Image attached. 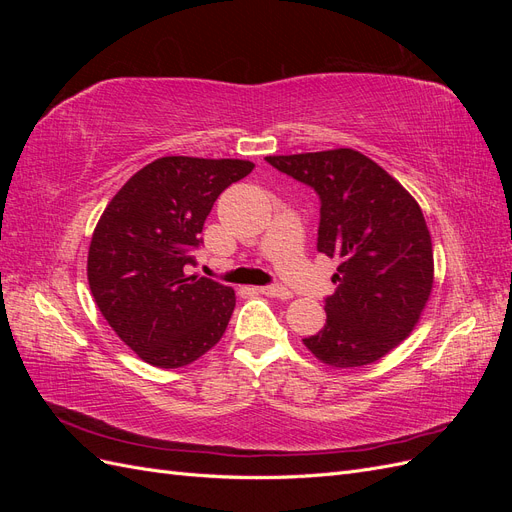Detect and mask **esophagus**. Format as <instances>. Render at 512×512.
Segmentation results:
<instances>
[{
	"label": "esophagus",
	"mask_w": 512,
	"mask_h": 512,
	"mask_svg": "<svg viewBox=\"0 0 512 512\" xmlns=\"http://www.w3.org/2000/svg\"><path fill=\"white\" fill-rule=\"evenodd\" d=\"M258 292L267 294V297H273V299H282V301L292 299V292L284 286H262V288H258Z\"/></svg>",
	"instance_id": "1"
}]
</instances>
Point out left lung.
Here are the masks:
<instances>
[{"label": "left lung", "mask_w": 512, "mask_h": 512, "mask_svg": "<svg viewBox=\"0 0 512 512\" xmlns=\"http://www.w3.org/2000/svg\"><path fill=\"white\" fill-rule=\"evenodd\" d=\"M320 196L318 252L337 260L327 324L303 344L329 367L380 361L414 331L433 288V250L414 196L354 149L267 156Z\"/></svg>", "instance_id": "left-lung-1"}]
</instances>
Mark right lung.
<instances>
[{
    "label": "right lung",
    "mask_w": 512,
    "mask_h": 512,
    "mask_svg": "<svg viewBox=\"0 0 512 512\" xmlns=\"http://www.w3.org/2000/svg\"><path fill=\"white\" fill-rule=\"evenodd\" d=\"M254 170L247 160L166 156L132 175L96 224L87 254L94 301L123 344L177 369L220 342L235 290L190 275L218 196Z\"/></svg>",
    "instance_id": "add662e5"
}]
</instances>
